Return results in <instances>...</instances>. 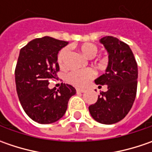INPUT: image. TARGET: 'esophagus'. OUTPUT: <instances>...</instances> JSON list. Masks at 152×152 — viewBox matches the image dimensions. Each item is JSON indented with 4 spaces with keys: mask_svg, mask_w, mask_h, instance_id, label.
<instances>
[{
    "mask_svg": "<svg viewBox=\"0 0 152 152\" xmlns=\"http://www.w3.org/2000/svg\"><path fill=\"white\" fill-rule=\"evenodd\" d=\"M76 91H77V92H79V93H84V92L85 91L84 89H79V88H78Z\"/></svg>",
    "mask_w": 152,
    "mask_h": 152,
    "instance_id": "esophagus-1",
    "label": "esophagus"
}]
</instances>
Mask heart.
I'll return each mask as SVG.
<instances>
[{
  "mask_svg": "<svg viewBox=\"0 0 152 152\" xmlns=\"http://www.w3.org/2000/svg\"><path fill=\"white\" fill-rule=\"evenodd\" d=\"M80 50L83 52V54L89 58H93L97 54L96 45L92 43H85L80 46ZM69 52V48L65 47L59 52L57 60L60 65H62L65 61L67 54ZM96 76V72L91 68H86L82 70H74L68 73L67 75V81L72 85L83 87L85 86L91 79H92Z\"/></svg>",
  "mask_w": 152,
  "mask_h": 152,
  "instance_id": "b5f03b06",
  "label": "heart"
}]
</instances>
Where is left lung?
I'll return each mask as SVG.
<instances>
[{
	"instance_id": "1",
	"label": "left lung",
	"mask_w": 152,
	"mask_h": 152,
	"mask_svg": "<svg viewBox=\"0 0 152 152\" xmlns=\"http://www.w3.org/2000/svg\"><path fill=\"white\" fill-rule=\"evenodd\" d=\"M108 53L106 72L95 83L107 85V91L101 92L97 102L89 107L91 117L103 124L119 122L130 111L136 96L138 67L134 56L128 45L113 36L100 39Z\"/></svg>"
}]
</instances>
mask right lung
<instances>
[{"label": "right lung", "mask_w": 152, "mask_h": 152, "mask_svg": "<svg viewBox=\"0 0 152 152\" xmlns=\"http://www.w3.org/2000/svg\"><path fill=\"white\" fill-rule=\"evenodd\" d=\"M67 44L45 36L33 39L20 50L15 69L17 93L24 112L39 124H52L61 118L70 97L76 94L67 84L61 83L58 89L48 87L59 71L57 54Z\"/></svg>", "instance_id": "add662e5"}]
</instances>
